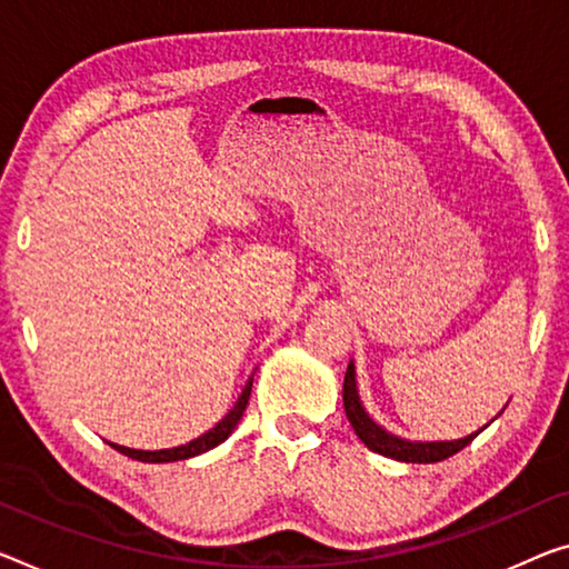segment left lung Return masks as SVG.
I'll list each match as a JSON object with an SVG mask.
<instances>
[{
  "mask_svg": "<svg viewBox=\"0 0 569 569\" xmlns=\"http://www.w3.org/2000/svg\"><path fill=\"white\" fill-rule=\"evenodd\" d=\"M343 407H346V417L348 422L358 435L366 448L379 452L383 458H395L401 462H440L445 458L456 456L466 445H470L478 437V430L473 435L462 437V440H445V442H412V440H401V437L391 435L373 422V419L366 415V409L361 405V397H358L356 389V369L353 361L348 363L346 369V379H343ZM493 422V419H491Z\"/></svg>",
  "mask_w": 569,
  "mask_h": 569,
  "instance_id": "obj_1",
  "label": "left lung"
}]
</instances>
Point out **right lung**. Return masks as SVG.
<instances>
[{
    "label": "right lung",
    "mask_w": 569,
    "mask_h": 569,
    "mask_svg": "<svg viewBox=\"0 0 569 569\" xmlns=\"http://www.w3.org/2000/svg\"><path fill=\"white\" fill-rule=\"evenodd\" d=\"M251 383H254V376H249L247 387H243L241 397L233 405L231 412L226 415L216 427H211L206 435L196 437V440H190L188 445H178V448H170V450H132V448H124V445H117V442H109V445L113 450H119L121 456H127L132 460H142V462H174V460L196 458V456H200V452H208L211 448H216V445H221L226 437L236 430V425H239V419L243 417V409H247V405H249Z\"/></svg>",
    "instance_id": "obj_1"
}]
</instances>
